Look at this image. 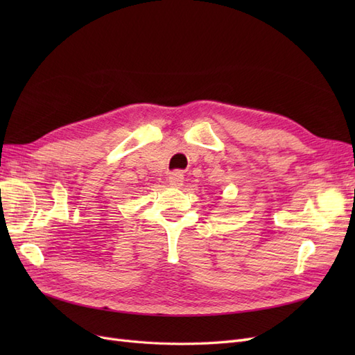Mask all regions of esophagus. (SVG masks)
Instances as JSON below:
<instances>
[{
	"label": "esophagus",
	"mask_w": 355,
	"mask_h": 355,
	"mask_svg": "<svg viewBox=\"0 0 355 355\" xmlns=\"http://www.w3.org/2000/svg\"><path fill=\"white\" fill-rule=\"evenodd\" d=\"M168 182L171 187H182V184H184V175L180 173V171H173V173L168 175Z\"/></svg>",
	"instance_id": "1"
}]
</instances>
